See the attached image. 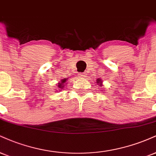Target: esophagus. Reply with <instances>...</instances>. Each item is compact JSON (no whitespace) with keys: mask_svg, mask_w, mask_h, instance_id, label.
Instances as JSON below:
<instances>
[{"mask_svg":"<svg viewBox=\"0 0 156 156\" xmlns=\"http://www.w3.org/2000/svg\"><path fill=\"white\" fill-rule=\"evenodd\" d=\"M80 76H81L82 78H84V77H86V73H80Z\"/></svg>","mask_w":156,"mask_h":156,"instance_id":"34e87169","label":"esophagus"}]
</instances>
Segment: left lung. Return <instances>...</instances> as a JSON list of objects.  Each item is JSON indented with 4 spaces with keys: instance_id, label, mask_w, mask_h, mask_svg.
<instances>
[{
    "instance_id": "8db88e82",
    "label": "left lung",
    "mask_w": 156,
    "mask_h": 156,
    "mask_svg": "<svg viewBox=\"0 0 156 156\" xmlns=\"http://www.w3.org/2000/svg\"><path fill=\"white\" fill-rule=\"evenodd\" d=\"M102 80H101V79H99V78H98V79H97V83L98 84V85H99V86H102Z\"/></svg>"
}]
</instances>
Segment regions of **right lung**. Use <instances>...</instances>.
I'll use <instances>...</instances> for the list:
<instances>
[{
	"label": "right lung",
	"instance_id": "1",
	"mask_svg": "<svg viewBox=\"0 0 156 156\" xmlns=\"http://www.w3.org/2000/svg\"><path fill=\"white\" fill-rule=\"evenodd\" d=\"M67 80V78H65V79L62 80L60 83H58V87H59V88H58V89H59V91H60V90H62L64 87H65V86H65V83H66Z\"/></svg>",
	"mask_w": 156,
	"mask_h": 156
}]
</instances>
